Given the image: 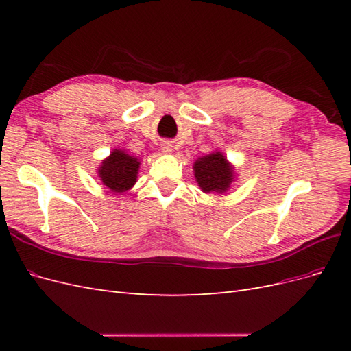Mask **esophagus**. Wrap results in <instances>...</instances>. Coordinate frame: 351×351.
I'll list each match as a JSON object with an SVG mask.
<instances>
[{
  "instance_id": "34e87169",
  "label": "esophagus",
  "mask_w": 351,
  "mask_h": 351,
  "mask_svg": "<svg viewBox=\"0 0 351 351\" xmlns=\"http://www.w3.org/2000/svg\"><path fill=\"white\" fill-rule=\"evenodd\" d=\"M161 149H162V152H164V154H169V152L173 151V146H171V143L162 142V143H161Z\"/></svg>"
}]
</instances>
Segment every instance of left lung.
Returning <instances> with one entry per match:
<instances>
[{
  "label": "left lung",
  "instance_id": "left-lung-1",
  "mask_svg": "<svg viewBox=\"0 0 351 351\" xmlns=\"http://www.w3.org/2000/svg\"><path fill=\"white\" fill-rule=\"evenodd\" d=\"M196 182L205 193L226 192L232 182V167L219 152L199 158L193 165Z\"/></svg>",
  "mask_w": 351,
  "mask_h": 351
}]
</instances>
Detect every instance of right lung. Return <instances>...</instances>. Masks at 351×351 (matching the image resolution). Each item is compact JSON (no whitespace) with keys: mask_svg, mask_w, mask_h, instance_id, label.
Listing matches in <instances>:
<instances>
[{"mask_svg":"<svg viewBox=\"0 0 351 351\" xmlns=\"http://www.w3.org/2000/svg\"><path fill=\"white\" fill-rule=\"evenodd\" d=\"M137 158L130 156L124 151H114L99 168V177L102 183L115 193H123L133 187L139 168Z\"/></svg>","mask_w":351,"mask_h":351,"instance_id":"right-lung-1","label":"right lung"}]
</instances>
